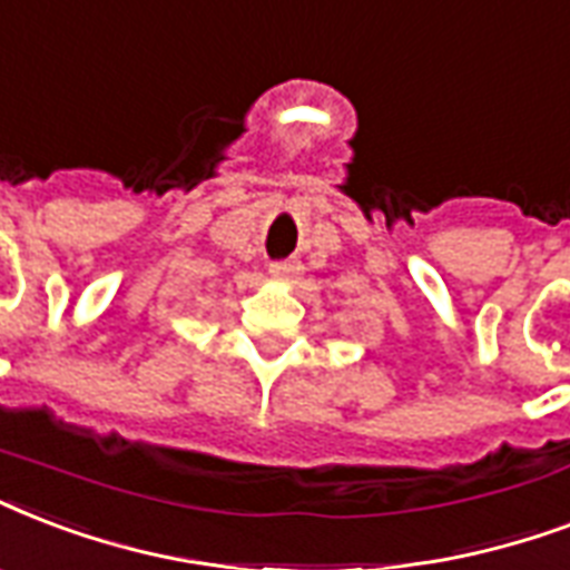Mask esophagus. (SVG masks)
I'll return each instance as SVG.
<instances>
[{"instance_id": "esophagus-1", "label": "esophagus", "mask_w": 570, "mask_h": 570, "mask_svg": "<svg viewBox=\"0 0 570 570\" xmlns=\"http://www.w3.org/2000/svg\"><path fill=\"white\" fill-rule=\"evenodd\" d=\"M267 271H271V276L273 279H279V282H294L299 276V273H303V264L299 262H271V267H267Z\"/></svg>"}]
</instances>
